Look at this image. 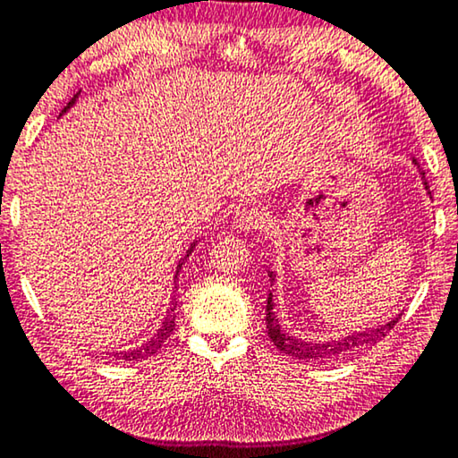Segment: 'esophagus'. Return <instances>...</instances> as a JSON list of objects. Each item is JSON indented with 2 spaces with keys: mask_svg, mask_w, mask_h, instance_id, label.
Wrapping results in <instances>:
<instances>
[{
  "mask_svg": "<svg viewBox=\"0 0 458 458\" xmlns=\"http://www.w3.org/2000/svg\"><path fill=\"white\" fill-rule=\"evenodd\" d=\"M264 213L256 207H243L235 215V227L239 231H253L264 227Z\"/></svg>",
  "mask_w": 458,
  "mask_h": 458,
  "instance_id": "1",
  "label": "esophagus"
}]
</instances>
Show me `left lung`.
Wrapping results in <instances>:
<instances>
[{"instance_id": "obj_1", "label": "left lung", "mask_w": 458, "mask_h": 458, "mask_svg": "<svg viewBox=\"0 0 458 458\" xmlns=\"http://www.w3.org/2000/svg\"><path fill=\"white\" fill-rule=\"evenodd\" d=\"M418 166V162L414 160ZM420 168V166H418ZM424 180V172H420ZM426 191H428V182L424 180ZM269 278L274 280V272H269ZM400 320V314L395 318H392L386 325H379L376 328H369V331H359V333H351L347 336H341V339L335 341H302L296 339V336H290L282 331L278 318L274 314V302H272V292L267 296V306H266V327H267V335L272 343L276 344V349L280 353H286L290 357L296 359H304V361H333L336 357H343L347 353H353L355 349L367 347V344H376L381 336H386L389 331H392L395 322Z\"/></svg>"}]
</instances>
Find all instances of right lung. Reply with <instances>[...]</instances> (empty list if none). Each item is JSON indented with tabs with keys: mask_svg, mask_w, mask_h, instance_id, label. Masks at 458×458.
Returning <instances> with one entry per match:
<instances>
[{
	"mask_svg": "<svg viewBox=\"0 0 458 458\" xmlns=\"http://www.w3.org/2000/svg\"><path fill=\"white\" fill-rule=\"evenodd\" d=\"M77 97H79V93L72 97V99L69 101V105H66V107L63 109V114H66V111H69L72 105H74V101H77ZM60 114V115H63ZM194 251V243L191 245V250L186 251V256L184 258H189L191 253ZM184 261V259H182ZM182 261H180L178 264V269L182 267ZM178 269H176V276H178ZM174 309H170L168 312H166V318H164V322H162V327L158 328V333H156L152 339H148L144 344H140V347H136V349H130V351H119V353H115V357L117 359H125V361H141V359H146V357H152L156 351H158L164 343H166V339L168 336L174 333Z\"/></svg>",
	"mask_w": 458,
	"mask_h": 458,
	"instance_id": "1",
	"label": "right lung"
}]
</instances>
